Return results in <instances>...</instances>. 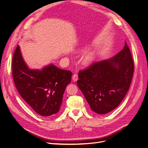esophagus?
Wrapping results in <instances>:
<instances>
[{
	"mask_svg": "<svg viewBox=\"0 0 148 148\" xmlns=\"http://www.w3.org/2000/svg\"><path fill=\"white\" fill-rule=\"evenodd\" d=\"M73 81H74V82L77 81V80H78V75L76 74H74V75H73Z\"/></svg>",
	"mask_w": 148,
	"mask_h": 148,
	"instance_id": "obj_1",
	"label": "esophagus"
}]
</instances>
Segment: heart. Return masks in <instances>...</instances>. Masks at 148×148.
<instances>
[{
	"mask_svg": "<svg viewBox=\"0 0 148 148\" xmlns=\"http://www.w3.org/2000/svg\"><path fill=\"white\" fill-rule=\"evenodd\" d=\"M95 57V53L92 51H88L84 53L82 58V62L85 65H88L92 63Z\"/></svg>",
	"mask_w": 148,
	"mask_h": 148,
	"instance_id": "heart-1",
	"label": "heart"
}]
</instances>
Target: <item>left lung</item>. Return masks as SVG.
Instances as JSON below:
<instances>
[{
	"label": "left lung",
	"instance_id": "1",
	"mask_svg": "<svg viewBox=\"0 0 148 148\" xmlns=\"http://www.w3.org/2000/svg\"><path fill=\"white\" fill-rule=\"evenodd\" d=\"M134 63L126 42L113 57L79 72L77 82L92 111L106 114L116 108L129 90Z\"/></svg>",
	"mask_w": 148,
	"mask_h": 148
}]
</instances>
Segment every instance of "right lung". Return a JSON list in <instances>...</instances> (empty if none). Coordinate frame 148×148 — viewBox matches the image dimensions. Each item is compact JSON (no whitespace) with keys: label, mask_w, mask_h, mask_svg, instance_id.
I'll use <instances>...</instances> for the list:
<instances>
[{"label":"right lung","mask_w":148,"mask_h":148,"mask_svg":"<svg viewBox=\"0 0 148 148\" xmlns=\"http://www.w3.org/2000/svg\"><path fill=\"white\" fill-rule=\"evenodd\" d=\"M14 85L23 99L36 113L50 116L59 110L66 87L71 82L73 73L59 69L53 64L42 69H31L16 47L12 61Z\"/></svg>","instance_id":"right-lung-1"}]
</instances>
